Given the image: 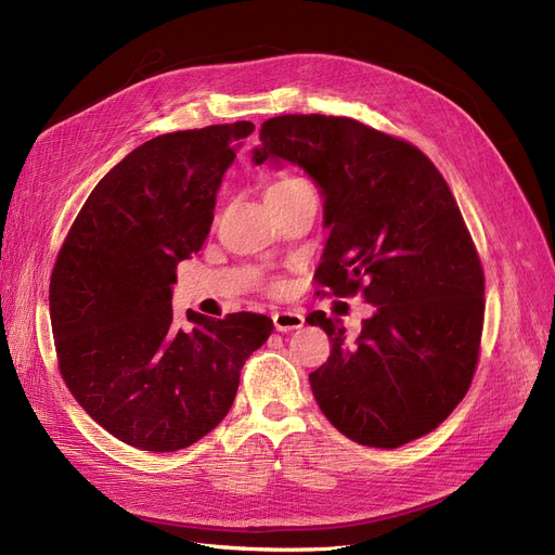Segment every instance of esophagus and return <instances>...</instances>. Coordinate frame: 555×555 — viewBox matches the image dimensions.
I'll return each mask as SVG.
<instances>
[{"label":"esophagus","mask_w":555,"mask_h":555,"mask_svg":"<svg viewBox=\"0 0 555 555\" xmlns=\"http://www.w3.org/2000/svg\"><path fill=\"white\" fill-rule=\"evenodd\" d=\"M273 324L278 331H296L306 324V317L298 310H278L273 312Z\"/></svg>","instance_id":"obj_1"}]
</instances>
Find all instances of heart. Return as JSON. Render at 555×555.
Instances as JSON below:
<instances>
[{"instance_id":"b5f03b06","label":"heart","mask_w":555,"mask_h":555,"mask_svg":"<svg viewBox=\"0 0 555 555\" xmlns=\"http://www.w3.org/2000/svg\"><path fill=\"white\" fill-rule=\"evenodd\" d=\"M300 188H308V182L304 178H282L278 182H273L271 188H268L266 196H280V194H292L294 190H300Z\"/></svg>"}]
</instances>
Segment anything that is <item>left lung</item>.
Segmentation results:
<instances>
[{"mask_svg":"<svg viewBox=\"0 0 555 555\" xmlns=\"http://www.w3.org/2000/svg\"><path fill=\"white\" fill-rule=\"evenodd\" d=\"M259 141L251 162L300 166L324 198L319 284L375 306L357 340L308 314L331 340L310 373L319 410L365 447L422 438L467 393L483 324V271L449 184L422 150L351 117H271Z\"/></svg>","mask_w":555,"mask_h":555,"instance_id":"left-lung-1","label":"left lung"}]
</instances>
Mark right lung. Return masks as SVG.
I'll use <instances>...</instances> for the list:
<instances>
[{"instance_id":"right-lung-1","label":"right lung","mask_w":555,"mask_h":555,"mask_svg":"<svg viewBox=\"0 0 555 555\" xmlns=\"http://www.w3.org/2000/svg\"><path fill=\"white\" fill-rule=\"evenodd\" d=\"M251 122L150 139L96 182L50 278L60 373L99 426L143 451H178L222 422L266 314L173 319L176 266L204 245L222 178Z\"/></svg>"}]
</instances>
